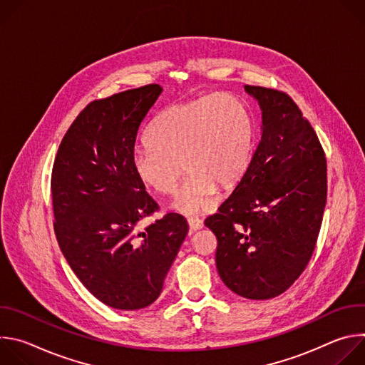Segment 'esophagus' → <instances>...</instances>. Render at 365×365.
I'll use <instances>...</instances> for the list:
<instances>
[{
    "instance_id": "obj_1",
    "label": "esophagus",
    "mask_w": 365,
    "mask_h": 365,
    "mask_svg": "<svg viewBox=\"0 0 365 365\" xmlns=\"http://www.w3.org/2000/svg\"><path fill=\"white\" fill-rule=\"evenodd\" d=\"M187 222H189V227H190L192 231H199V230L203 228V222H202V220H199L197 217H190V218L187 220Z\"/></svg>"
}]
</instances>
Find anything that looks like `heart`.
Returning a JSON list of instances; mask_svg holds the SVG:
<instances>
[{"label": "heart", "mask_w": 365, "mask_h": 365, "mask_svg": "<svg viewBox=\"0 0 365 365\" xmlns=\"http://www.w3.org/2000/svg\"><path fill=\"white\" fill-rule=\"evenodd\" d=\"M147 145L133 154V169L150 190L172 195L189 172L172 210L183 215L210 211L218 185H232L248 166L252 120L235 95L220 92L175 103L155 117Z\"/></svg>", "instance_id": "heart-1"}]
</instances>
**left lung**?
I'll return each mask as SVG.
<instances>
[{
    "label": "left lung",
    "mask_w": 365,
    "mask_h": 365,
    "mask_svg": "<svg viewBox=\"0 0 365 365\" xmlns=\"http://www.w3.org/2000/svg\"><path fill=\"white\" fill-rule=\"evenodd\" d=\"M262 110V140L218 214L217 269L234 293L266 300L307 266L327 203V159L315 130L284 92L244 86Z\"/></svg>",
    "instance_id": "1"
}]
</instances>
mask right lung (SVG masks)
I'll return each mask as SVG.
<instances>
[{
	"mask_svg": "<svg viewBox=\"0 0 365 365\" xmlns=\"http://www.w3.org/2000/svg\"><path fill=\"white\" fill-rule=\"evenodd\" d=\"M163 88L145 85L91 102L65 134L51 172L55 232L81 283L120 310L151 304L163 289L189 225L159 210L133 169L138 128Z\"/></svg>",
	"mask_w": 365,
	"mask_h": 365,
	"instance_id": "1",
	"label": "right lung"
}]
</instances>
